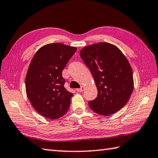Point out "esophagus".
I'll return each instance as SVG.
<instances>
[{
    "label": "esophagus",
    "instance_id": "esophagus-1",
    "mask_svg": "<svg viewBox=\"0 0 158 158\" xmlns=\"http://www.w3.org/2000/svg\"><path fill=\"white\" fill-rule=\"evenodd\" d=\"M85 87L84 86H81V88H78V89H77V91L78 92H83L85 90Z\"/></svg>",
    "mask_w": 158,
    "mask_h": 158
}]
</instances>
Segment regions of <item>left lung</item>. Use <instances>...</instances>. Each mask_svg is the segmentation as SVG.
Here are the masks:
<instances>
[{"label": "left lung", "mask_w": 158, "mask_h": 158, "mask_svg": "<svg viewBox=\"0 0 158 158\" xmlns=\"http://www.w3.org/2000/svg\"><path fill=\"white\" fill-rule=\"evenodd\" d=\"M80 56L94 79L98 95L89 101L93 111L109 116L128 102L134 88L133 73L123 53L116 46L100 42L80 51Z\"/></svg>", "instance_id": "obj_1"}]
</instances>
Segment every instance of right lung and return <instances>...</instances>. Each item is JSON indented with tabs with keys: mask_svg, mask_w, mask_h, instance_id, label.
<instances>
[{
	"mask_svg": "<svg viewBox=\"0 0 158 158\" xmlns=\"http://www.w3.org/2000/svg\"><path fill=\"white\" fill-rule=\"evenodd\" d=\"M77 48L50 43L36 52L26 77V91L32 106L47 118H60L68 111L73 93L64 88L62 70Z\"/></svg>",
	"mask_w": 158,
	"mask_h": 158,
	"instance_id": "obj_1",
	"label": "right lung"
}]
</instances>
